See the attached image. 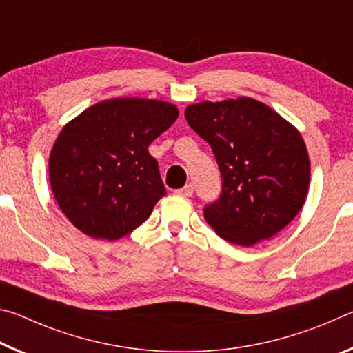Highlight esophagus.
<instances>
[{"label": "esophagus", "mask_w": 353, "mask_h": 353, "mask_svg": "<svg viewBox=\"0 0 353 353\" xmlns=\"http://www.w3.org/2000/svg\"><path fill=\"white\" fill-rule=\"evenodd\" d=\"M176 193H177V194H181V196H185V198H190V196H193V193H194V188H193V185H191V183H187V185H185L183 188L177 190Z\"/></svg>", "instance_id": "obj_1"}]
</instances>
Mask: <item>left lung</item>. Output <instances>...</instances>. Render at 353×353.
I'll list each match as a JSON object with an SVG mask.
<instances>
[{"instance_id": "8db88e82", "label": "left lung", "mask_w": 353, "mask_h": 353, "mask_svg": "<svg viewBox=\"0 0 353 353\" xmlns=\"http://www.w3.org/2000/svg\"><path fill=\"white\" fill-rule=\"evenodd\" d=\"M190 128L210 145L223 179L204 218L225 241L252 246L288 225L307 198L310 159L301 134L250 98L188 105Z\"/></svg>"}]
</instances>
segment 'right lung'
I'll return each mask as SVG.
<instances>
[{"mask_svg":"<svg viewBox=\"0 0 353 353\" xmlns=\"http://www.w3.org/2000/svg\"><path fill=\"white\" fill-rule=\"evenodd\" d=\"M179 117L163 101L118 98L83 110L59 134L50 182L71 224L92 238L115 241L151 214L166 194L148 146Z\"/></svg>","mask_w":353,"mask_h":353,"instance_id":"1","label":"right lung"}]
</instances>
